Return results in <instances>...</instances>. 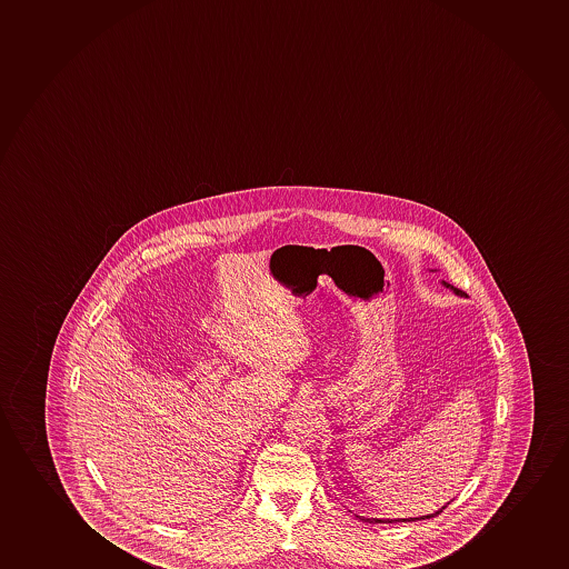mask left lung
Wrapping results in <instances>:
<instances>
[{
	"mask_svg": "<svg viewBox=\"0 0 569 569\" xmlns=\"http://www.w3.org/2000/svg\"><path fill=\"white\" fill-rule=\"evenodd\" d=\"M445 282V287L446 288H451V290H453V292H456V295H463V292H461V290H459V288H456V287H451V284H448V282L446 281H442ZM446 507H442V509L440 510H437V512H435V515H427V517H419V518H399V520H379V518H365V517H359V515H357V518H359V520H362V522H370V523H379V522H416V520H425V518H435V517H438V515H440V512H442V510H445Z\"/></svg>",
	"mask_w": 569,
	"mask_h": 569,
	"instance_id": "left-lung-1",
	"label": "left lung"
}]
</instances>
